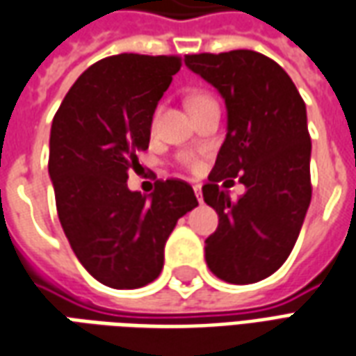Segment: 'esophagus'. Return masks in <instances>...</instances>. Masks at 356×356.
Returning <instances> with one entry per match:
<instances>
[{
	"instance_id": "34e87169",
	"label": "esophagus",
	"mask_w": 356,
	"mask_h": 356,
	"mask_svg": "<svg viewBox=\"0 0 356 356\" xmlns=\"http://www.w3.org/2000/svg\"><path fill=\"white\" fill-rule=\"evenodd\" d=\"M193 191H195V195H197V201L201 203V201H203V195H201V184H193Z\"/></svg>"
}]
</instances>
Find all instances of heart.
Returning <instances> with one entry per match:
<instances>
[{
  "label": "heart",
  "instance_id": "b5f03b06",
  "mask_svg": "<svg viewBox=\"0 0 356 356\" xmlns=\"http://www.w3.org/2000/svg\"><path fill=\"white\" fill-rule=\"evenodd\" d=\"M207 102H213V97L209 95V93H195V95H191L190 97V109L191 107H195V105H201V103H207ZM159 115H161V107H157V111L153 113V120H151V126L155 128L159 122ZM184 165L188 166V168H197L199 161L195 155H186V157L182 159Z\"/></svg>",
  "mask_w": 356,
  "mask_h": 356
}]
</instances>
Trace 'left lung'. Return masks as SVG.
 <instances>
[{
    "label": "left lung",
    "mask_w": 356,
    "mask_h": 356,
    "mask_svg": "<svg viewBox=\"0 0 356 356\" xmlns=\"http://www.w3.org/2000/svg\"><path fill=\"white\" fill-rule=\"evenodd\" d=\"M186 65L226 102L228 134L203 199L218 214L205 261L228 284H254L291 253L311 205V136L303 97L278 63L234 49L186 55ZM236 175L248 188L232 202L220 188Z\"/></svg>",
    "instance_id": "obj_1"
}]
</instances>
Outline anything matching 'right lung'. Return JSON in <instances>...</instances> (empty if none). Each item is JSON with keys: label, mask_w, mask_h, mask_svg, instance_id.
I'll list each match as a JSON object with an SVG mask.
<instances>
[{"label": "right lung", "mask_w": 356, "mask_h": 356, "mask_svg": "<svg viewBox=\"0 0 356 356\" xmlns=\"http://www.w3.org/2000/svg\"><path fill=\"white\" fill-rule=\"evenodd\" d=\"M180 67L176 55L105 57L78 76L53 117L47 168L63 230L86 270L115 289L157 278L170 232L197 207L184 180H157L149 199L126 186Z\"/></svg>", "instance_id": "obj_1"}]
</instances>
